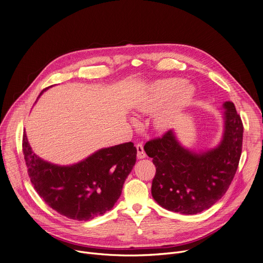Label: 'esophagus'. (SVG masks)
<instances>
[{
	"instance_id": "34e87169",
	"label": "esophagus",
	"mask_w": 263,
	"mask_h": 263,
	"mask_svg": "<svg viewBox=\"0 0 263 263\" xmlns=\"http://www.w3.org/2000/svg\"><path fill=\"white\" fill-rule=\"evenodd\" d=\"M136 148H137V158H139V159L145 158L146 154H145L144 149H143L142 143H137V144H136Z\"/></svg>"
}]
</instances>
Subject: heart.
<instances>
[{"label":"heart","instance_id":"obj_1","mask_svg":"<svg viewBox=\"0 0 263 263\" xmlns=\"http://www.w3.org/2000/svg\"><path fill=\"white\" fill-rule=\"evenodd\" d=\"M196 95L193 85L182 78L162 79L149 86L147 91L136 103V109L142 114H153L166 105L155 119L160 130L174 126L182 111L189 106Z\"/></svg>","mask_w":263,"mask_h":263}]
</instances>
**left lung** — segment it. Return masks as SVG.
<instances>
[{"mask_svg": "<svg viewBox=\"0 0 263 263\" xmlns=\"http://www.w3.org/2000/svg\"><path fill=\"white\" fill-rule=\"evenodd\" d=\"M223 134L219 144L196 153L178 141L173 130L148 140L144 151L153 158L156 174L152 196L163 208L197 214L215 204L228 191L238 167L243 126L232 102L222 105Z\"/></svg>", "mask_w": 263, "mask_h": 263, "instance_id": "left-lung-1", "label": "left lung"}]
</instances>
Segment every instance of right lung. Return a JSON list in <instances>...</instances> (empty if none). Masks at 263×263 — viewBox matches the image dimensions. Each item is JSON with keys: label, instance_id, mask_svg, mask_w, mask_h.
Returning a JSON list of instances; mask_svg holds the SVG:
<instances>
[{"label": "right lung", "instance_id": "add662e5", "mask_svg": "<svg viewBox=\"0 0 263 263\" xmlns=\"http://www.w3.org/2000/svg\"><path fill=\"white\" fill-rule=\"evenodd\" d=\"M23 153L31 183L44 201L70 219L89 220L115 206L136 162L137 149L131 141L121 143L61 166L37 156L24 132Z\"/></svg>", "mask_w": 263, "mask_h": 263}]
</instances>
